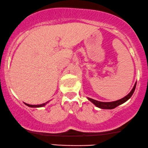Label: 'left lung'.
<instances>
[{
	"instance_id": "left-lung-1",
	"label": "left lung",
	"mask_w": 148,
	"mask_h": 148,
	"mask_svg": "<svg viewBox=\"0 0 148 148\" xmlns=\"http://www.w3.org/2000/svg\"><path fill=\"white\" fill-rule=\"evenodd\" d=\"M136 82L135 83V84H134V86L132 90L130 91V93H129V94L127 95L126 96L124 97L123 98L120 99V100H116V101H114V102H104L98 101V100H93V99L90 98H88V99L92 102V103L94 104L96 107H99V108L105 109H112L116 108V107H118V106H119L120 105H122L123 103L125 102L127 100H129V99L132 97V95H133L134 92V91H135V88H136Z\"/></svg>"
}]
</instances>
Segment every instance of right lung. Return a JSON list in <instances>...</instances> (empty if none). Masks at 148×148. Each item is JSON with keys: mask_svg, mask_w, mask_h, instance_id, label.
I'll return each mask as SVG.
<instances>
[{"mask_svg": "<svg viewBox=\"0 0 148 148\" xmlns=\"http://www.w3.org/2000/svg\"><path fill=\"white\" fill-rule=\"evenodd\" d=\"M48 101L46 102H45V103H43V104H41V105H29V104H26V103H25V104L27 106H28V107H43V106H44V105H46V104L48 103Z\"/></svg>", "mask_w": 148, "mask_h": 148, "instance_id": "add662e5", "label": "right lung"}]
</instances>
